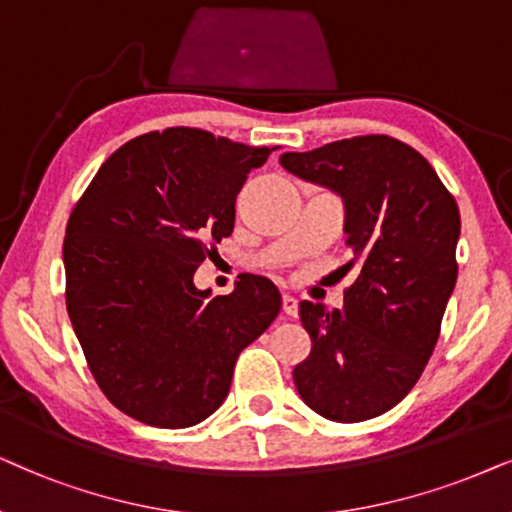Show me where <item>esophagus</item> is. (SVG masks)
Listing matches in <instances>:
<instances>
[{"label": "esophagus", "mask_w": 512, "mask_h": 512, "mask_svg": "<svg viewBox=\"0 0 512 512\" xmlns=\"http://www.w3.org/2000/svg\"><path fill=\"white\" fill-rule=\"evenodd\" d=\"M281 304H283V313H288V316H297V299L295 297L283 295Z\"/></svg>", "instance_id": "obj_1"}]
</instances>
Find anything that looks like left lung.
I'll list each match as a JSON object with an SVG mask.
<instances>
[{
    "instance_id": "obj_1",
    "label": "left lung",
    "mask_w": 512,
    "mask_h": 512,
    "mask_svg": "<svg viewBox=\"0 0 512 512\" xmlns=\"http://www.w3.org/2000/svg\"><path fill=\"white\" fill-rule=\"evenodd\" d=\"M281 166L344 203L356 281L342 309L299 302L311 353L295 370L320 417L356 424L400 403L431 358L456 283L459 208L431 163L388 135L285 152Z\"/></svg>"
}]
</instances>
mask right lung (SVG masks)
<instances>
[{
    "label": "right lung",
    "mask_w": 512,
    "mask_h": 512,
    "mask_svg": "<svg viewBox=\"0 0 512 512\" xmlns=\"http://www.w3.org/2000/svg\"><path fill=\"white\" fill-rule=\"evenodd\" d=\"M269 147L199 128L140 135L102 163L65 229L67 313L109 403L156 428H187L227 398L238 353L281 311L243 276L213 297L194 271L234 229L245 177Z\"/></svg>",
    "instance_id": "1"
}]
</instances>
